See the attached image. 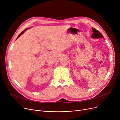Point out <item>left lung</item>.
<instances>
[{"label":"left lung","mask_w":120,"mask_h":120,"mask_svg":"<svg viewBox=\"0 0 120 120\" xmlns=\"http://www.w3.org/2000/svg\"><path fill=\"white\" fill-rule=\"evenodd\" d=\"M93 31V34L92 35V38H103L104 36L101 33H100L99 31L94 29V28H92Z\"/></svg>","instance_id":"left-lung-1"}]
</instances>
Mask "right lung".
Returning <instances> with one entry per match:
<instances>
[{
	"mask_svg": "<svg viewBox=\"0 0 120 120\" xmlns=\"http://www.w3.org/2000/svg\"><path fill=\"white\" fill-rule=\"evenodd\" d=\"M28 29H29V28H27V29H25V30H23V31H22V33H20V34H19V35L18 36V37H17V38H16V39H17L18 38V37H20V36H21V35H22V34H23V33H24L25 32V31H26V30H27Z\"/></svg>",
	"mask_w": 120,
	"mask_h": 120,
	"instance_id": "add662e5",
	"label": "right lung"
}]
</instances>
